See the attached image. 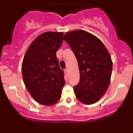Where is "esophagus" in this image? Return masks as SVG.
<instances>
[{
    "instance_id": "34e87169",
    "label": "esophagus",
    "mask_w": 133,
    "mask_h": 133,
    "mask_svg": "<svg viewBox=\"0 0 133 133\" xmlns=\"http://www.w3.org/2000/svg\"><path fill=\"white\" fill-rule=\"evenodd\" d=\"M64 72H65L66 74H68V72H69V70H68L67 69H64Z\"/></svg>"
}]
</instances>
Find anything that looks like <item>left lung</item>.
<instances>
[{"instance_id": "left-lung-1", "label": "left lung", "mask_w": 133, "mask_h": 133, "mask_svg": "<svg viewBox=\"0 0 133 133\" xmlns=\"http://www.w3.org/2000/svg\"><path fill=\"white\" fill-rule=\"evenodd\" d=\"M63 39L78 61L80 81L73 87L75 96L83 104L97 103L110 82L112 63L109 51L99 38L85 30L68 32Z\"/></svg>"}]
</instances>
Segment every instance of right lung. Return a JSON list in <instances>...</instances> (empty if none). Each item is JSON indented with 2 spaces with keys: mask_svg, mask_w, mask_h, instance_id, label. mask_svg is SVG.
<instances>
[{
  "mask_svg": "<svg viewBox=\"0 0 133 133\" xmlns=\"http://www.w3.org/2000/svg\"><path fill=\"white\" fill-rule=\"evenodd\" d=\"M62 32H46L34 40L24 55L22 75L24 85L39 104L50 106L61 99L65 84L56 52L63 42Z\"/></svg>",
  "mask_w": 133,
  "mask_h": 133,
  "instance_id": "1",
  "label": "right lung"
}]
</instances>
